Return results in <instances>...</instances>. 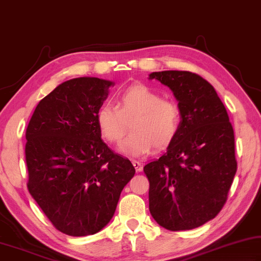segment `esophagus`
I'll use <instances>...</instances> for the list:
<instances>
[{"label":"esophagus","mask_w":261,"mask_h":261,"mask_svg":"<svg viewBox=\"0 0 261 261\" xmlns=\"http://www.w3.org/2000/svg\"><path fill=\"white\" fill-rule=\"evenodd\" d=\"M132 164H133V166L135 167L136 172H142V170H143V166H142V164H141L140 162H138V161H133V162H132Z\"/></svg>","instance_id":"esophagus-1"}]
</instances>
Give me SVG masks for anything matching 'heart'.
<instances>
[{"label": "heart", "mask_w": 261, "mask_h": 261, "mask_svg": "<svg viewBox=\"0 0 261 261\" xmlns=\"http://www.w3.org/2000/svg\"><path fill=\"white\" fill-rule=\"evenodd\" d=\"M96 123L107 142H120L130 123L132 134L120 145L129 156L149 153L175 140L181 126V110L174 100L163 98L151 87L133 84L121 91L117 105L105 103L96 112Z\"/></svg>", "instance_id": "obj_1"}]
</instances>
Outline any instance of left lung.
Returning <instances> with one entry per match:
<instances>
[{"instance_id": "1", "label": "left lung", "mask_w": 261, "mask_h": 261, "mask_svg": "<svg viewBox=\"0 0 261 261\" xmlns=\"http://www.w3.org/2000/svg\"><path fill=\"white\" fill-rule=\"evenodd\" d=\"M170 87L181 110V126L166 152L144 166L149 210L158 225L189 230L216 218L235 173V136L216 89L188 71L153 72Z\"/></svg>"}]
</instances>
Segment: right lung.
Listing matches in <instances>:
<instances>
[{"label":"right lung","mask_w":261,"mask_h":261,"mask_svg":"<svg viewBox=\"0 0 261 261\" xmlns=\"http://www.w3.org/2000/svg\"><path fill=\"white\" fill-rule=\"evenodd\" d=\"M113 82L76 77L39 102L26 129L29 188L57 230L99 231L111 220L135 168L102 141L96 112Z\"/></svg>","instance_id":"obj_1"}]
</instances>
